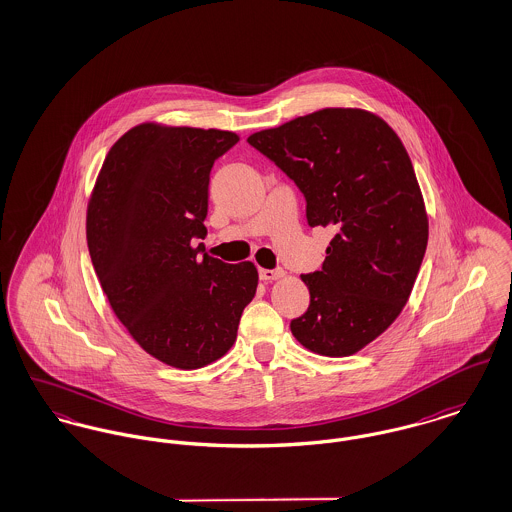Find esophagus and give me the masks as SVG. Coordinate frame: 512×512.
<instances>
[{
    "label": "esophagus",
    "instance_id": "esophagus-1",
    "mask_svg": "<svg viewBox=\"0 0 512 512\" xmlns=\"http://www.w3.org/2000/svg\"><path fill=\"white\" fill-rule=\"evenodd\" d=\"M258 276L264 281H274V279L283 278L285 272L283 270H266V268H260L258 270Z\"/></svg>",
    "mask_w": 512,
    "mask_h": 512
}]
</instances>
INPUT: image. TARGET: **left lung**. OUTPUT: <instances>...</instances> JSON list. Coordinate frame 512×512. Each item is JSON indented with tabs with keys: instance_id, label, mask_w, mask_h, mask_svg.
I'll use <instances>...</instances> for the list:
<instances>
[{
	"instance_id": "1",
	"label": "left lung",
	"mask_w": 512,
	"mask_h": 512,
	"mask_svg": "<svg viewBox=\"0 0 512 512\" xmlns=\"http://www.w3.org/2000/svg\"><path fill=\"white\" fill-rule=\"evenodd\" d=\"M295 182L309 227H332L323 268L301 279L309 309L291 321L311 352L356 354L399 317L428 242L411 158L395 131L364 109L328 107L248 137Z\"/></svg>"
}]
</instances>
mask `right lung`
Instances as JSON below:
<instances>
[{
    "mask_svg": "<svg viewBox=\"0 0 512 512\" xmlns=\"http://www.w3.org/2000/svg\"><path fill=\"white\" fill-rule=\"evenodd\" d=\"M229 131L144 123L117 140L88 205V248L117 319L156 360L197 370L236 340L258 272L201 252L215 160Z\"/></svg>",
    "mask_w": 512,
    "mask_h": 512,
    "instance_id": "add662e5",
    "label": "right lung"
}]
</instances>
